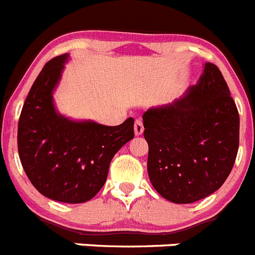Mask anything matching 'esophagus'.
Returning <instances> with one entry per match:
<instances>
[{
  "mask_svg": "<svg viewBox=\"0 0 255 255\" xmlns=\"http://www.w3.org/2000/svg\"><path fill=\"white\" fill-rule=\"evenodd\" d=\"M143 123H142L141 120H135L134 122V134L135 135H141L143 133Z\"/></svg>",
  "mask_w": 255,
  "mask_h": 255,
  "instance_id": "obj_1",
  "label": "esophagus"
}]
</instances>
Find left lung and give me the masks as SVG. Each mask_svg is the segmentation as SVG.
<instances>
[{
  "label": "left lung",
  "mask_w": 255,
  "mask_h": 255,
  "mask_svg": "<svg viewBox=\"0 0 255 255\" xmlns=\"http://www.w3.org/2000/svg\"><path fill=\"white\" fill-rule=\"evenodd\" d=\"M142 120L149 181L161 196L191 204L220 189L237 158L239 113L218 66L205 63L196 84Z\"/></svg>",
  "instance_id": "obj_1"
}]
</instances>
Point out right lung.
<instances>
[{"label":"right lung","mask_w":255,"mask_h":255,"mask_svg":"<svg viewBox=\"0 0 255 255\" xmlns=\"http://www.w3.org/2000/svg\"><path fill=\"white\" fill-rule=\"evenodd\" d=\"M69 54L45 64L21 111L17 147L31 184L59 203L89 201L106 184L114 154L134 137L133 118L109 127L59 113L54 92Z\"/></svg>","instance_id":"right-lung-1"}]
</instances>
